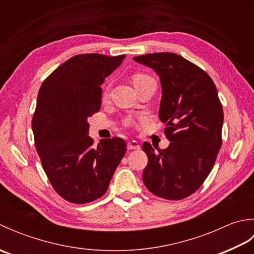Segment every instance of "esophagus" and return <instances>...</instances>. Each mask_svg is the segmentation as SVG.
I'll list each match as a JSON object with an SVG mask.
<instances>
[{
  "mask_svg": "<svg viewBox=\"0 0 254 254\" xmlns=\"http://www.w3.org/2000/svg\"><path fill=\"white\" fill-rule=\"evenodd\" d=\"M127 149H141V145H139L136 141H131L127 143Z\"/></svg>",
  "mask_w": 254,
  "mask_h": 254,
  "instance_id": "1",
  "label": "esophagus"
}]
</instances>
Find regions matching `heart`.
I'll use <instances>...</instances> for the list:
<instances>
[{
    "label": "heart",
    "mask_w": 254,
    "mask_h": 254,
    "mask_svg": "<svg viewBox=\"0 0 254 254\" xmlns=\"http://www.w3.org/2000/svg\"><path fill=\"white\" fill-rule=\"evenodd\" d=\"M148 78H150V77L147 76V75H145V74H135L133 76V84H134V86H136L138 84L143 83L144 80H146Z\"/></svg>",
    "instance_id": "heart-1"
}]
</instances>
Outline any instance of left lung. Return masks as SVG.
<instances>
[{"mask_svg": "<svg viewBox=\"0 0 254 254\" xmlns=\"http://www.w3.org/2000/svg\"><path fill=\"white\" fill-rule=\"evenodd\" d=\"M133 60L159 76L158 116L170 142L158 152L143 144L148 157L143 182L156 196L182 199L203 185L222 147L224 112L216 86L206 72L175 53H149Z\"/></svg>", "mask_w": 254, "mask_h": 254, "instance_id": "left-lung-1", "label": "left lung"}]
</instances>
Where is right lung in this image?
I'll use <instances>...</instances> for the list:
<instances>
[{
  "label": "right lung",
  "instance_id": "1",
  "mask_svg": "<svg viewBox=\"0 0 254 254\" xmlns=\"http://www.w3.org/2000/svg\"><path fill=\"white\" fill-rule=\"evenodd\" d=\"M124 58L75 56L39 89L31 123L37 153L53 189L71 203H89L104 195L127 152L121 137L101 139L94 146L87 122L100 110L101 84Z\"/></svg>",
  "mask_w": 254,
  "mask_h": 254
}]
</instances>
